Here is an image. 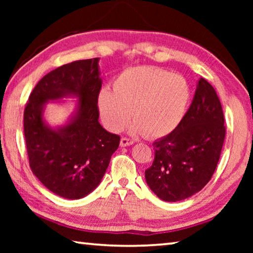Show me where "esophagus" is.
Here are the masks:
<instances>
[{
  "mask_svg": "<svg viewBox=\"0 0 253 253\" xmlns=\"http://www.w3.org/2000/svg\"><path fill=\"white\" fill-rule=\"evenodd\" d=\"M135 142L130 138H127V137H123L121 139V146L125 147V146H129V145H132Z\"/></svg>",
  "mask_w": 253,
  "mask_h": 253,
  "instance_id": "1",
  "label": "esophagus"
}]
</instances>
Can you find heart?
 Instances as JSON below:
<instances>
[{
	"label": "heart",
	"mask_w": 253,
	"mask_h": 253,
	"mask_svg": "<svg viewBox=\"0 0 253 253\" xmlns=\"http://www.w3.org/2000/svg\"><path fill=\"white\" fill-rule=\"evenodd\" d=\"M191 98L187 80L156 67H134L121 72L113 90L102 88L98 107L102 122L119 131L132 119L134 129L149 138H160L181 124Z\"/></svg>",
	"instance_id": "obj_1"
}]
</instances>
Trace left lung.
I'll return each instance as SVG.
<instances>
[{
	"instance_id": "8db88e82",
	"label": "left lung",
	"mask_w": 253,
	"mask_h": 253,
	"mask_svg": "<svg viewBox=\"0 0 253 253\" xmlns=\"http://www.w3.org/2000/svg\"><path fill=\"white\" fill-rule=\"evenodd\" d=\"M224 115L216 91L200 78L190 108L168 136L154 142V161L145 170L151 190L166 202L198 193L211 179L224 143Z\"/></svg>"
}]
</instances>
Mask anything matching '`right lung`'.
<instances>
[{
	"instance_id": "obj_1",
	"label": "right lung",
	"mask_w": 253,
	"mask_h": 253,
	"mask_svg": "<svg viewBox=\"0 0 253 253\" xmlns=\"http://www.w3.org/2000/svg\"><path fill=\"white\" fill-rule=\"evenodd\" d=\"M99 58L67 63L45 75L30 93L23 126L30 168L43 185L61 198L78 200L99 185L121 137L98 122L101 89ZM80 98L66 126L52 130L42 117L49 100Z\"/></svg>"
}]
</instances>
